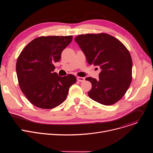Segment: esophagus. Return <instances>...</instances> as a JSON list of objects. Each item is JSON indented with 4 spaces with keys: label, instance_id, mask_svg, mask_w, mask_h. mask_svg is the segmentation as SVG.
Masks as SVG:
<instances>
[{
    "label": "esophagus",
    "instance_id": "esophagus-1",
    "mask_svg": "<svg viewBox=\"0 0 153 153\" xmlns=\"http://www.w3.org/2000/svg\"><path fill=\"white\" fill-rule=\"evenodd\" d=\"M77 80L79 81V82H83L85 80V78L84 77H79L78 76L77 77Z\"/></svg>",
    "mask_w": 153,
    "mask_h": 153
}]
</instances>
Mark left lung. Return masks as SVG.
Here are the masks:
<instances>
[{
    "instance_id": "left-lung-1",
    "label": "left lung",
    "mask_w": 153,
    "mask_h": 153,
    "mask_svg": "<svg viewBox=\"0 0 153 153\" xmlns=\"http://www.w3.org/2000/svg\"><path fill=\"white\" fill-rule=\"evenodd\" d=\"M89 65L99 66V79L85 80L92 84L89 97L104 105H111L125 95L132 80L133 62L123 43L106 33L80 34L75 37Z\"/></svg>"
}]
</instances>
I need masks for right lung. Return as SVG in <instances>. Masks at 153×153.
Listing matches in <instances>:
<instances>
[{
    "mask_svg": "<svg viewBox=\"0 0 153 153\" xmlns=\"http://www.w3.org/2000/svg\"><path fill=\"white\" fill-rule=\"evenodd\" d=\"M72 36H41L30 42L17 58L16 73L20 88L34 106L54 108L66 99L70 87L76 82L74 75L59 76L54 73L62 51Z\"/></svg>",
    "mask_w": 153,
    "mask_h": 153,
    "instance_id": "right-lung-1",
    "label": "right lung"
}]
</instances>
